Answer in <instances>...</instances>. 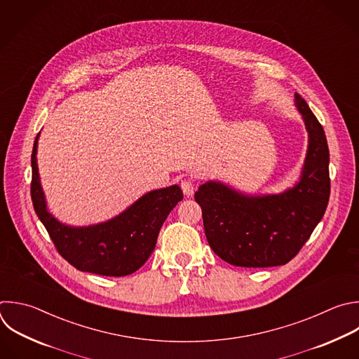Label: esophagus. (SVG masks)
Returning a JSON list of instances; mask_svg holds the SVG:
<instances>
[{
  "mask_svg": "<svg viewBox=\"0 0 359 359\" xmlns=\"http://www.w3.org/2000/svg\"><path fill=\"white\" fill-rule=\"evenodd\" d=\"M182 190L186 196L190 197L194 193V183L191 180H187V179L182 180Z\"/></svg>",
  "mask_w": 359,
  "mask_h": 359,
  "instance_id": "obj_1",
  "label": "esophagus"
}]
</instances>
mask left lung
<instances>
[{
  "mask_svg": "<svg viewBox=\"0 0 359 359\" xmlns=\"http://www.w3.org/2000/svg\"><path fill=\"white\" fill-rule=\"evenodd\" d=\"M309 147L299 182L278 194H247L218 180L194 194L210 248L225 262L269 268L293 259L321 221L330 198V152L324 130L307 102L294 94Z\"/></svg>",
  "mask_w": 359,
  "mask_h": 359,
  "instance_id": "obj_1",
  "label": "left lung"
}]
</instances>
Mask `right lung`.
Returning a JSON list of instances; mask_svg holds the SVG:
<instances>
[{
	"instance_id": "obj_1",
	"label": "right lung",
	"mask_w": 359,
	"mask_h": 359,
	"mask_svg": "<svg viewBox=\"0 0 359 359\" xmlns=\"http://www.w3.org/2000/svg\"><path fill=\"white\" fill-rule=\"evenodd\" d=\"M38 140L32 149L31 196L36 215L49 232L57 252L76 269L101 276H127L152 255L159 231L183 198L180 186L148 191L116 217L87 226L60 222L49 212L38 172Z\"/></svg>"
}]
</instances>
